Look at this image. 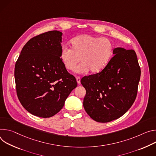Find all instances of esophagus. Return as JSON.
<instances>
[{"instance_id": "obj_1", "label": "esophagus", "mask_w": 156, "mask_h": 156, "mask_svg": "<svg viewBox=\"0 0 156 156\" xmlns=\"http://www.w3.org/2000/svg\"><path fill=\"white\" fill-rule=\"evenodd\" d=\"M76 80H77V82L78 84L80 83V77H76Z\"/></svg>"}]
</instances>
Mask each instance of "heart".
<instances>
[{
	"label": "heart",
	"mask_w": 156,
	"mask_h": 156,
	"mask_svg": "<svg viewBox=\"0 0 156 156\" xmlns=\"http://www.w3.org/2000/svg\"><path fill=\"white\" fill-rule=\"evenodd\" d=\"M71 49L64 47L60 53L63 65L69 71L77 73L92 74L101 71L108 63L113 50L112 42L107 38H98L83 34L73 38L70 41Z\"/></svg>",
	"instance_id": "heart-1"
}]
</instances>
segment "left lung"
<instances>
[{
    "mask_svg": "<svg viewBox=\"0 0 156 156\" xmlns=\"http://www.w3.org/2000/svg\"><path fill=\"white\" fill-rule=\"evenodd\" d=\"M103 70L83 77L80 82L86 90L83 105L91 118L107 123L123 116L136 98L141 69L135 51L122 48Z\"/></svg>",
    "mask_w": 156,
    "mask_h": 156,
    "instance_id": "8db88e82",
    "label": "left lung"
}]
</instances>
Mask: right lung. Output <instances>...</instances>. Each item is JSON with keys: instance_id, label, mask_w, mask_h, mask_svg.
Here are the masks:
<instances>
[{"instance_id": "right-lung-1", "label": "right lung", "mask_w": 156, "mask_h": 156, "mask_svg": "<svg viewBox=\"0 0 156 156\" xmlns=\"http://www.w3.org/2000/svg\"><path fill=\"white\" fill-rule=\"evenodd\" d=\"M62 33L50 31L30 39L15 66L16 94L31 114L49 118L58 113L77 85L60 58Z\"/></svg>"}]
</instances>
